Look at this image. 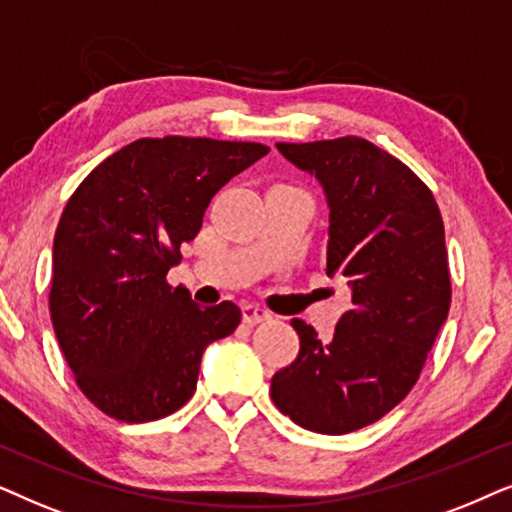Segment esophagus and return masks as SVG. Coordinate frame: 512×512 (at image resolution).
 <instances>
[{"instance_id": "1", "label": "esophagus", "mask_w": 512, "mask_h": 512, "mask_svg": "<svg viewBox=\"0 0 512 512\" xmlns=\"http://www.w3.org/2000/svg\"><path fill=\"white\" fill-rule=\"evenodd\" d=\"M267 318H269V313L260 309V306H255V304H245L243 306V323L257 325V323H262V320H267Z\"/></svg>"}]
</instances>
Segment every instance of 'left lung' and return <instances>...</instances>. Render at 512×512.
I'll list each match as a JSON object with an SVG mask.
<instances>
[{"label": "left lung", "mask_w": 512, "mask_h": 512, "mask_svg": "<svg viewBox=\"0 0 512 512\" xmlns=\"http://www.w3.org/2000/svg\"><path fill=\"white\" fill-rule=\"evenodd\" d=\"M323 187L325 271L351 309L330 342L292 318L299 353L271 377V400L297 426L344 435L393 410L417 384L452 302L445 227L431 189L370 140L278 142Z\"/></svg>", "instance_id": "obj_1"}]
</instances>
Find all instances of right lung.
Segmentation results:
<instances>
[{"instance_id":"1","label":"right lung","mask_w":512,"mask_h":512,"mask_svg":"<svg viewBox=\"0 0 512 512\" xmlns=\"http://www.w3.org/2000/svg\"><path fill=\"white\" fill-rule=\"evenodd\" d=\"M269 154L260 142L142 138L107 156L70 196L53 238L49 311L77 386L107 417L145 424L196 391L208 344L241 323L168 285L208 203Z\"/></svg>"}]
</instances>
